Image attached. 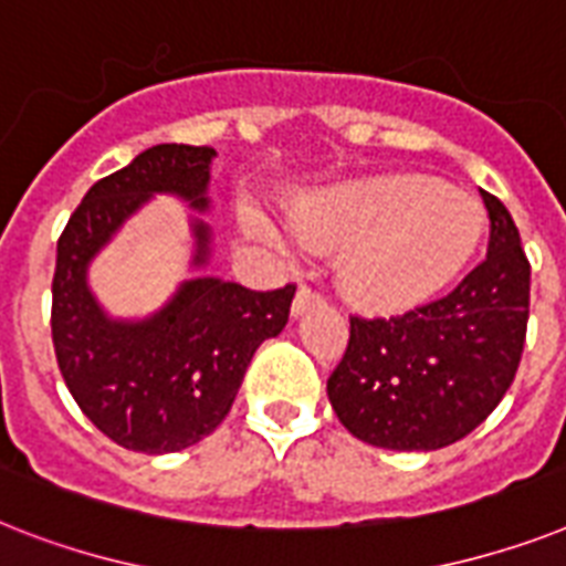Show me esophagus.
I'll use <instances>...</instances> for the list:
<instances>
[{"mask_svg":"<svg viewBox=\"0 0 566 566\" xmlns=\"http://www.w3.org/2000/svg\"><path fill=\"white\" fill-rule=\"evenodd\" d=\"M316 302H323V296L314 291V287H307V284H302L296 291V296H293V316L305 314L307 307L316 305Z\"/></svg>","mask_w":566,"mask_h":566,"instance_id":"obj_1","label":"esophagus"}]
</instances>
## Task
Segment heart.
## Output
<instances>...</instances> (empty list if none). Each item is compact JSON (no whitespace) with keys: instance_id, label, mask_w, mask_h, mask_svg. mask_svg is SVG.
<instances>
[{"instance_id":"obj_1","label":"heart","mask_w":566,"mask_h":566,"mask_svg":"<svg viewBox=\"0 0 566 566\" xmlns=\"http://www.w3.org/2000/svg\"><path fill=\"white\" fill-rule=\"evenodd\" d=\"M307 241L348 247L343 282L363 305L398 311L436 296L474 255L482 209L474 197L430 177H378L339 186L298 209ZM247 227L279 250L298 247L259 211Z\"/></svg>"}]
</instances>
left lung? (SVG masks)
Masks as SVG:
<instances>
[{
  "label": "left lung",
  "instance_id": "8db88e82",
  "mask_svg": "<svg viewBox=\"0 0 566 566\" xmlns=\"http://www.w3.org/2000/svg\"><path fill=\"white\" fill-rule=\"evenodd\" d=\"M489 255L442 298L395 316L352 314L348 346L328 378L339 424L387 450L459 442L494 412L521 366L530 323V259L497 197Z\"/></svg>",
  "mask_w": 566,
  "mask_h": 566
}]
</instances>
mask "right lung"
<instances>
[{
  "instance_id": "1",
  "label": "right lung",
  "mask_w": 566,
  "mask_h": 566,
  "mask_svg": "<svg viewBox=\"0 0 566 566\" xmlns=\"http://www.w3.org/2000/svg\"><path fill=\"white\" fill-rule=\"evenodd\" d=\"M206 145H156L86 191L57 241L52 279V343L60 375L81 412L116 444L177 453L232 410L255 348L282 334L296 284L250 291L191 279L142 323H113L86 287V264L150 195L168 191L191 209L209 206ZM195 264L209 259V227L195 223Z\"/></svg>"
}]
</instances>
